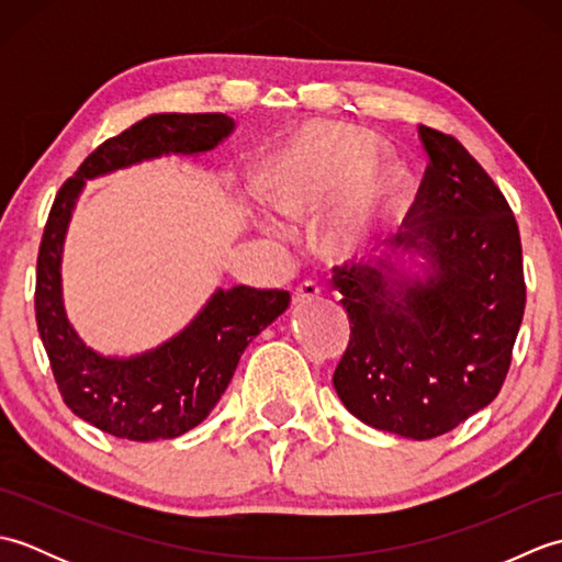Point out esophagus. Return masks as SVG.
Here are the masks:
<instances>
[{"label": "esophagus", "instance_id": "esophagus-1", "mask_svg": "<svg viewBox=\"0 0 562 562\" xmlns=\"http://www.w3.org/2000/svg\"><path fill=\"white\" fill-rule=\"evenodd\" d=\"M316 294H318V288H316L314 282H302V284H296V288L292 290V304L312 302Z\"/></svg>", "mask_w": 562, "mask_h": 562}]
</instances>
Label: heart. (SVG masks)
I'll return each mask as SVG.
<instances>
[{"instance_id":"1","label":"heart","mask_w":562,"mask_h":562,"mask_svg":"<svg viewBox=\"0 0 562 562\" xmlns=\"http://www.w3.org/2000/svg\"><path fill=\"white\" fill-rule=\"evenodd\" d=\"M376 142L350 125L316 123L292 135L256 171L260 198L290 222H314L339 205L324 250L352 258L396 226L405 190L391 166H374Z\"/></svg>"}]
</instances>
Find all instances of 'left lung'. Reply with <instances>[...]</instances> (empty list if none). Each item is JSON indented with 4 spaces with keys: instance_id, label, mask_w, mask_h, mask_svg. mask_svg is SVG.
Returning a JSON list of instances; mask_svg holds the SVG:
<instances>
[{
    "instance_id": "obj_1",
    "label": "left lung",
    "mask_w": 562,
    "mask_h": 562,
    "mask_svg": "<svg viewBox=\"0 0 562 562\" xmlns=\"http://www.w3.org/2000/svg\"><path fill=\"white\" fill-rule=\"evenodd\" d=\"M429 164L393 241L427 258V278L396 266L333 268L350 342L333 374L369 427L432 439L483 411L505 384L521 326V238L503 190L457 137L417 127Z\"/></svg>"
}]
</instances>
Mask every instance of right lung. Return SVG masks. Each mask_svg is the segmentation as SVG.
<instances>
[{"label": "right lung", "mask_w": 562, "mask_h": 562, "mask_svg": "<svg viewBox=\"0 0 562 562\" xmlns=\"http://www.w3.org/2000/svg\"><path fill=\"white\" fill-rule=\"evenodd\" d=\"M234 130L224 113H159L93 149L47 214L35 268V321L59 396L81 420L121 439H173L200 425L229 386L248 342L290 306V292L217 290L178 336L130 360L81 342L63 306L59 262L67 224L87 178L161 154L210 151Z\"/></svg>", "instance_id": "obj_1"}]
</instances>
